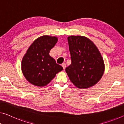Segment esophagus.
I'll use <instances>...</instances> for the list:
<instances>
[{
    "instance_id": "obj_1",
    "label": "esophagus",
    "mask_w": 124,
    "mask_h": 124,
    "mask_svg": "<svg viewBox=\"0 0 124 124\" xmlns=\"http://www.w3.org/2000/svg\"><path fill=\"white\" fill-rule=\"evenodd\" d=\"M62 68H63V69H64V70H65V68H66V64H65V63H63L62 64Z\"/></svg>"
}]
</instances>
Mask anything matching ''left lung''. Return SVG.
Instances as JSON below:
<instances>
[{
    "label": "left lung",
    "instance_id": "1",
    "mask_svg": "<svg viewBox=\"0 0 124 124\" xmlns=\"http://www.w3.org/2000/svg\"><path fill=\"white\" fill-rule=\"evenodd\" d=\"M71 63L65 71L76 87L87 89L101 79L105 70L103 58L92 41L84 36L68 38Z\"/></svg>",
    "mask_w": 124,
    "mask_h": 124
}]
</instances>
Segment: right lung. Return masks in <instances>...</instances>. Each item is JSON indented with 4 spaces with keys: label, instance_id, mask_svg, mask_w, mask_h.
Listing matches in <instances>:
<instances>
[{
    "label": "right lung",
    "instance_id": "obj_1",
    "mask_svg": "<svg viewBox=\"0 0 124 124\" xmlns=\"http://www.w3.org/2000/svg\"><path fill=\"white\" fill-rule=\"evenodd\" d=\"M58 38L43 35L30 45L22 61V71L25 79L35 86H46L63 68L56 64L49 52Z\"/></svg>",
    "mask_w": 124,
    "mask_h": 124
}]
</instances>
